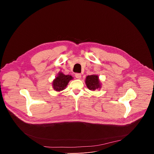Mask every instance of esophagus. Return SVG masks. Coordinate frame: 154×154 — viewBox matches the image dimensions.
Listing matches in <instances>:
<instances>
[{"mask_svg": "<svg viewBox=\"0 0 154 154\" xmlns=\"http://www.w3.org/2000/svg\"><path fill=\"white\" fill-rule=\"evenodd\" d=\"M75 77L77 78V79H80L81 78V77H82V75L80 74H79V73H76L75 74Z\"/></svg>", "mask_w": 154, "mask_h": 154, "instance_id": "obj_1", "label": "esophagus"}]
</instances>
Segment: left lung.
<instances>
[{
    "instance_id": "left-lung-1",
    "label": "left lung",
    "mask_w": 154,
    "mask_h": 154,
    "mask_svg": "<svg viewBox=\"0 0 154 154\" xmlns=\"http://www.w3.org/2000/svg\"><path fill=\"white\" fill-rule=\"evenodd\" d=\"M85 83L88 88L91 91H95L101 88V83L97 75H88L86 77Z\"/></svg>"
}]
</instances>
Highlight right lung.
Here are the masks:
<instances>
[{
	"instance_id": "obj_1",
	"label": "right lung",
	"mask_w": 154,
	"mask_h": 154,
	"mask_svg": "<svg viewBox=\"0 0 154 154\" xmlns=\"http://www.w3.org/2000/svg\"><path fill=\"white\" fill-rule=\"evenodd\" d=\"M72 79L73 77L71 75H64L63 72H60L52 82L54 89L56 91H60L64 90L69 81Z\"/></svg>"
}]
</instances>
